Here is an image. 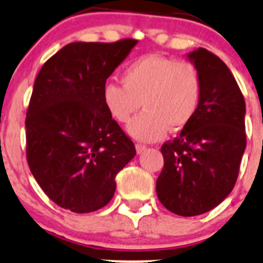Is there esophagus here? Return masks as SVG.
Masks as SVG:
<instances>
[{
    "mask_svg": "<svg viewBox=\"0 0 263 263\" xmlns=\"http://www.w3.org/2000/svg\"><path fill=\"white\" fill-rule=\"evenodd\" d=\"M146 146H145V145H142V144H137L136 145V150H137V153L139 154H141V153H144L145 150H146Z\"/></svg>",
    "mask_w": 263,
    "mask_h": 263,
    "instance_id": "obj_1",
    "label": "esophagus"
}]
</instances>
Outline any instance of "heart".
<instances>
[{
  "instance_id": "obj_1",
  "label": "heart",
  "mask_w": 263,
  "mask_h": 263,
  "mask_svg": "<svg viewBox=\"0 0 263 263\" xmlns=\"http://www.w3.org/2000/svg\"><path fill=\"white\" fill-rule=\"evenodd\" d=\"M122 84L108 81L103 86V103L119 123H127L132 137L155 141L166 131L185 128L196 116L201 99V78L188 61L148 54L132 61L122 72Z\"/></svg>"
}]
</instances>
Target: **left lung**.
Wrapping results in <instances>:
<instances>
[{"label": "left lung", "mask_w": 263, "mask_h": 263, "mask_svg": "<svg viewBox=\"0 0 263 263\" xmlns=\"http://www.w3.org/2000/svg\"><path fill=\"white\" fill-rule=\"evenodd\" d=\"M201 78L196 116L164 142L156 179L159 201L172 213L196 216L216 208L234 188L246 150V102L228 66L205 48L188 54Z\"/></svg>", "instance_id": "obj_1"}]
</instances>
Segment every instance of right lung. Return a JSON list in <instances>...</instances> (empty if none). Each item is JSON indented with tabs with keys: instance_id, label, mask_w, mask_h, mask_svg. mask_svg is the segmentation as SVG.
I'll return each instance as SVG.
<instances>
[{
	"instance_id": "obj_1",
	"label": "right lung",
	"mask_w": 263,
	"mask_h": 263,
	"mask_svg": "<svg viewBox=\"0 0 263 263\" xmlns=\"http://www.w3.org/2000/svg\"><path fill=\"white\" fill-rule=\"evenodd\" d=\"M136 43L67 44L36 76L25 118L26 160L60 208L78 214L104 208L115 195L116 176L136 155L103 103L107 79Z\"/></svg>"
}]
</instances>
